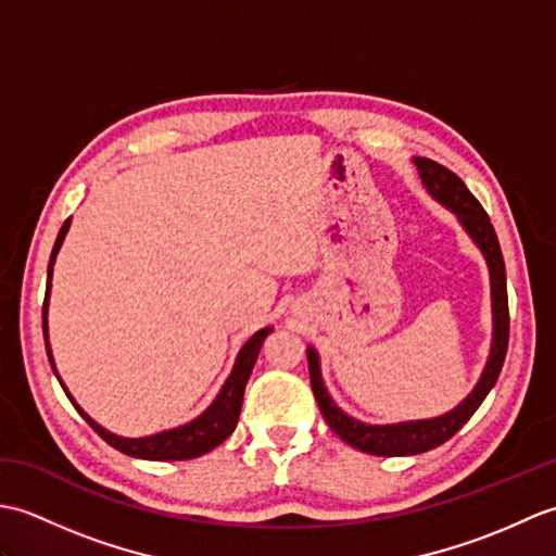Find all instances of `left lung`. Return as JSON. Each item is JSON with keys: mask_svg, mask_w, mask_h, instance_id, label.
Wrapping results in <instances>:
<instances>
[{"mask_svg": "<svg viewBox=\"0 0 556 556\" xmlns=\"http://www.w3.org/2000/svg\"><path fill=\"white\" fill-rule=\"evenodd\" d=\"M413 162H416L420 179L425 188L430 191V195L454 212L458 222L464 224V229L468 231L470 239L476 241V245L488 260L490 287H492V320H494L492 349H490L485 370H482L476 389L460 401L454 410L444 413L440 418H428V420H408V422H396V425H365L356 418L346 416V413L334 404L332 396L327 394V387L320 375V358H317V351L311 346L308 349L311 384H313V394L317 399V406H320L327 425L346 444L372 456H413V454L430 452V448L452 440V437L468 422V418L478 410L482 401H485L494 382H497L504 358H506V346H509L506 269H504V257H502L497 233H494L488 212L482 210L476 195L468 191L466 184L460 181L452 169H446L440 162L428 160V157H413Z\"/></svg>", "mask_w": 556, "mask_h": 556, "instance_id": "1", "label": "left lung"}]
</instances>
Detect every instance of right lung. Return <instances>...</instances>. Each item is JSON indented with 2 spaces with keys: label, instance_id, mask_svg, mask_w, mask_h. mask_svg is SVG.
Here are the masks:
<instances>
[{
  "label": "right lung",
  "instance_id": "1",
  "mask_svg": "<svg viewBox=\"0 0 556 556\" xmlns=\"http://www.w3.org/2000/svg\"><path fill=\"white\" fill-rule=\"evenodd\" d=\"M68 224L71 219L64 222V227L59 229V236L54 241L52 248V255H50V267H47V293H45V303H42V332H45V346H47V356H50L52 363V370L59 380V372L54 368V358H52V351H50V341H47V301H50V281H52V265H54V257L59 253V248H62L64 236L68 231ZM271 332V327L260 329L251 339L245 341L243 349L239 351V356H236L233 363V370L227 377V382L219 389L217 399L212 401V404L200 413V416L191 422L181 425V428H174V430H164L157 434H150V437H138V440H131V437H119V434H112L100 425L92 420L86 410H83L74 396L68 394V389L64 387L66 396L71 399V404L76 406V410L80 413L83 418L90 422V428L96 430L104 442L112 444L114 448H119L122 454H128L134 458H148V460H184V458H195V456H203L212 448L219 446L227 437L236 430V422H239L241 416V404H243V392H245V382L248 377L253 372V365L257 361V353L260 346H263V341L267 339V334Z\"/></svg>",
  "mask_w": 556,
  "mask_h": 556
}]
</instances>
